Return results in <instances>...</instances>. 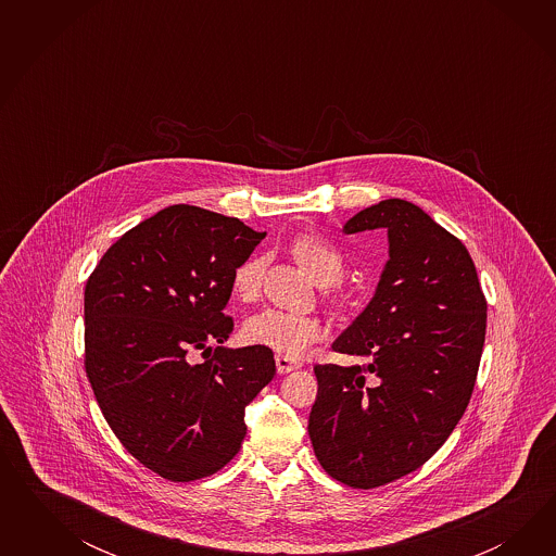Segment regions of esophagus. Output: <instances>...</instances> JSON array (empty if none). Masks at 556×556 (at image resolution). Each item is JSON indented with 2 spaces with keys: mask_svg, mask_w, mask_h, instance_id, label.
Segmentation results:
<instances>
[{
  "mask_svg": "<svg viewBox=\"0 0 556 556\" xmlns=\"http://www.w3.org/2000/svg\"><path fill=\"white\" fill-rule=\"evenodd\" d=\"M275 365H277V370L283 375V372H291V370H298L302 367V363H298V361H293V358H287L283 354H277L275 356Z\"/></svg>",
  "mask_w": 556,
  "mask_h": 556,
  "instance_id": "obj_1",
  "label": "esophagus"
}]
</instances>
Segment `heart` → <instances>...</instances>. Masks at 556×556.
<instances>
[{"label":"heart","instance_id":"1","mask_svg":"<svg viewBox=\"0 0 556 556\" xmlns=\"http://www.w3.org/2000/svg\"><path fill=\"white\" fill-rule=\"evenodd\" d=\"M291 253L300 267L320 286H332L344 275V254L321 236H298L291 244ZM263 256H249L236 267L232 287L240 300L249 302L256 298L263 283ZM242 334L251 344L267 346L287 358H298L326 337V324L314 316L267 307L244 321Z\"/></svg>","mask_w":556,"mask_h":556}]
</instances>
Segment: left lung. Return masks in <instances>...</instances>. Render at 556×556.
Here are the masks:
<instances>
[{
	"mask_svg": "<svg viewBox=\"0 0 556 556\" xmlns=\"http://www.w3.org/2000/svg\"><path fill=\"white\" fill-rule=\"evenodd\" d=\"M386 228L389 261L363 314L332 351L361 365H316L307 432L324 471L354 489L391 483L451 437L471 400L488 302L471 254L421 207L383 200L344 235Z\"/></svg>",
	"mask_w": 556,
	"mask_h": 556,
	"instance_id": "left-lung-1",
	"label": "left lung"
}]
</instances>
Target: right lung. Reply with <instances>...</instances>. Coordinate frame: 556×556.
<instances>
[{"label":"right lung","mask_w":556,"mask_h":556,"mask_svg":"<svg viewBox=\"0 0 556 556\" xmlns=\"http://www.w3.org/2000/svg\"><path fill=\"white\" fill-rule=\"evenodd\" d=\"M263 238L238 218L168 205L112 244L87 279L85 370L101 414L168 481L230 463L247 437L244 407L275 375L267 346H224L236 267ZM212 341L219 346L205 357Z\"/></svg>","instance_id":"right-lung-1"}]
</instances>
